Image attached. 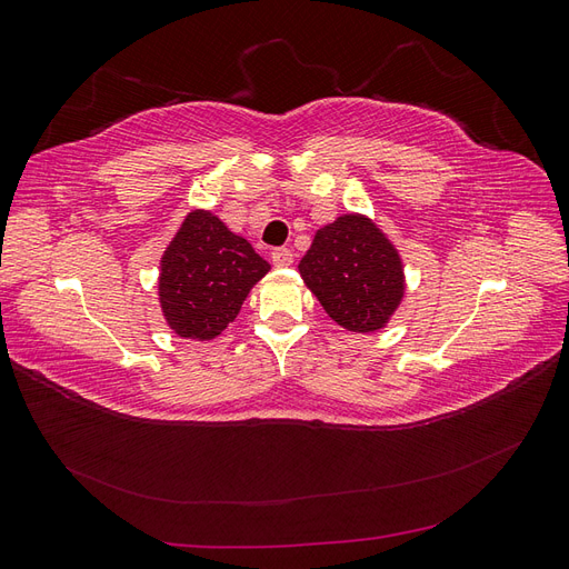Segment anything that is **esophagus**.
Masks as SVG:
<instances>
[{"instance_id":"obj_1","label":"esophagus","mask_w":569,"mask_h":569,"mask_svg":"<svg viewBox=\"0 0 569 569\" xmlns=\"http://www.w3.org/2000/svg\"><path fill=\"white\" fill-rule=\"evenodd\" d=\"M270 258L274 268H289L291 261H295V253H291L287 247H280V249H272Z\"/></svg>"}]
</instances>
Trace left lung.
Masks as SVG:
<instances>
[{
  "label": "left lung",
  "mask_w": 569,
  "mask_h": 569,
  "mask_svg": "<svg viewBox=\"0 0 569 569\" xmlns=\"http://www.w3.org/2000/svg\"><path fill=\"white\" fill-rule=\"evenodd\" d=\"M299 272L325 313L349 332L382 330L406 295L399 249L363 213H343L320 228Z\"/></svg>",
  "instance_id": "obj_1"
}]
</instances>
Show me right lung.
Returning a JSON list of instances; mask_svg holds the SVG:
<instances>
[{
    "label": "right lung",
    "mask_w": 569,
    "mask_h": 569,
    "mask_svg": "<svg viewBox=\"0 0 569 569\" xmlns=\"http://www.w3.org/2000/svg\"><path fill=\"white\" fill-rule=\"evenodd\" d=\"M270 270L244 237L203 209L189 211L161 256V313L182 339L211 341Z\"/></svg>",
    "instance_id": "right-lung-1"
}]
</instances>
